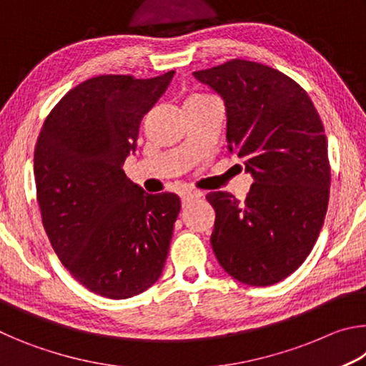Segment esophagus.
I'll return each mask as SVG.
<instances>
[{
	"mask_svg": "<svg viewBox=\"0 0 366 366\" xmlns=\"http://www.w3.org/2000/svg\"><path fill=\"white\" fill-rule=\"evenodd\" d=\"M200 197H202L200 192H182V194H181L182 207H187L190 202H194L195 198H200Z\"/></svg>",
	"mask_w": 366,
	"mask_h": 366,
	"instance_id": "34e87169",
	"label": "esophagus"
}]
</instances>
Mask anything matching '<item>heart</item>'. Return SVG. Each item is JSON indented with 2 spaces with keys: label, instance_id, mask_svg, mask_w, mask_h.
Listing matches in <instances>:
<instances>
[{
  "label": "heart",
  "instance_id": "b5f03b06",
  "mask_svg": "<svg viewBox=\"0 0 366 366\" xmlns=\"http://www.w3.org/2000/svg\"><path fill=\"white\" fill-rule=\"evenodd\" d=\"M218 103L212 95L202 94V92H197V94H192L187 100H185V108L190 107H205V104Z\"/></svg>",
  "mask_w": 366,
  "mask_h": 366
}]
</instances>
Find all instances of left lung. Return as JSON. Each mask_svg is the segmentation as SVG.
<instances>
[{"label": "left lung", "mask_w": 366, "mask_h": 366, "mask_svg": "<svg viewBox=\"0 0 366 366\" xmlns=\"http://www.w3.org/2000/svg\"><path fill=\"white\" fill-rule=\"evenodd\" d=\"M226 104V140L253 184L245 202L209 192L212 247L227 274L271 286L299 268L323 227L331 168L323 122L307 92L281 71L245 59L194 72Z\"/></svg>", "instance_id": "left-lung-1"}]
</instances>
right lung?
I'll use <instances>...</instances> for the list:
<instances>
[{
    "label": "right lung",
    "instance_id": "add662e5",
    "mask_svg": "<svg viewBox=\"0 0 366 366\" xmlns=\"http://www.w3.org/2000/svg\"><path fill=\"white\" fill-rule=\"evenodd\" d=\"M172 76L85 80L51 109L36 140V200L49 242L82 286L108 299L153 286L168 257L181 200L145 194L122 164Z\"/></svg>",
    "mask_w": 366,
    "mask_h": 366
}]
</instances>
